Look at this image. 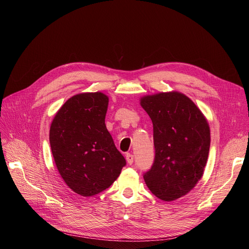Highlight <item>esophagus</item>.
I'll list each match as a JSON object with an SVG mask.
<instances>
[{
  "instance_id": "1",
  "label": "esophagus",
  "mask_w": 249,
  "mask_h": 249,
  "mask_svg": "<svg viewBox=\"0 0 249 249\" xmlns=\"http://www.w3.org/2000/svg\"><path fill=\"white\" fill-rule=\"evenodd\" d=\"M133 160H134V156L131 153H127L126 154V160H127L128 164H132L133 163Z\"/></svg>"
}]
</instances>
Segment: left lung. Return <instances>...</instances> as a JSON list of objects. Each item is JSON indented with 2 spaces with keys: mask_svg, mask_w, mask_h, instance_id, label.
<instances>
[{
  "mask_svg": "<svg viewBox=\"0 0 249 249\" xmlns=\"http://www.w3.org/2000/svg\"><path fill=\"white\" fill-rule=\"evenodd\" d=\"M153 125L154 161L143 175L150 192L162 201L187 195L201 179L210 149L208 121L186 95L168 91L140 99Z\"/></svg>",
  "mask_w": 249,
  "mask_h": 249,
  "instance_id": "1",
  "label": "left lung"
}]
</instances>
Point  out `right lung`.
<instances>
[{
  "label": "right lung",
  "mask_w": 249,
  "mask_h": 249,
  "mask_svg": "<svg viewBox=\"0 0 249 249\" xmlns=\"http://www.w3.org/2000/svg\"><path fill=\"white\" fill-rule=\"evenodd\" d=\"M109 98L100 91L70 98L49 130L58 173L74 193L91 197L108 189L126 164L105 124Z\"/></svg>",
  "instance_id": "right-lung-1"
}]
</instances>
